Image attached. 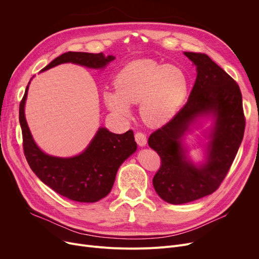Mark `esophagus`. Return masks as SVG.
Segmentation results:
<instances>
[{
	"label": "esophagus",
	"mask_w": 259,
	"mask_h": 259,
	"mask_svg": "<svg viewBox=\"0 0 259 259\" xmlns=\"http://www.w3.org/2000/svg\"><path fill=\"white\" fill-rule=\"evenodd\" d=\"M134 138H135V142L138 143L139 146H141V147L146 146V144H147V138H146V134H145V133H143V132H137V133H135V135H134Z\"/></svg>",
	"instance_id": "obj_1"
}]
</instances>
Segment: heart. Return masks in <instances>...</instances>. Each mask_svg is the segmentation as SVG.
I'll return each instance as SVG.
<instances>
[{
    "label": "heart",
    "instance_id": "b5f03b06",
    "mask_svg": "<svg viewBox=\"0 0 259 259\" xmlns=\"http://www.w3.org/2000/svg\"><path fill=\"white\" fill-rule=\"evenodd\" d=\"M116 90L104 92L109 110L129 115L130 104L141 103L140 113L147 125L159 127L170 121L187 101L189 76L182 67L144 59L129 63L117 73Z\"/></svg>",
    "mask_w": 259,
    "mask_h": 259
}]
</instances>
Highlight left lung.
<instances>
[{"mask_svg":"<svg viewBox=\"0 0 259 259\" xmlns=\"http://www.w3.org/2000/svg\"><path fill=\"white\" fill-rule=\"evenodd\" d=\"M196 66L197 76L186 105L170 121L154 131L148 145L160 157L153 187L161 199L181 205L216 191L237 154L246 118L236 81L207 54L185 52ZM212 114L214 126L207 161L197 167L186 158L181 138L199 116Z\"/></svg>","mask_w":259,"mask_h":259,"instance_id":"obj_1","label":"left lung"}]
</instances>
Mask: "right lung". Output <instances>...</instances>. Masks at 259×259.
<instances>
[{"instance_id":"obj_1","label":"right lung","mask_w":259,"mask_h":259,"mask_svg":"<svg viewBox=\"0 0 259 259\" xmlns=\"http://www.w3.org/2000/svg\"><path fill=\"white\" fill-rule=\"evenodd\" d=\"M113 56L101 53L66 52L54 59L42 71L63 63H73L88 68L106 67ZM28 85L20 103L19 118L23 135L25 157L31 170L45 185L64 197L79 202H95L111 191L119 166L137 151L132 130L122 134L100 128L83 153L73 157H56L44 153L34 143L27 125L24 106Z\"/></svg>"}]
</instances>
